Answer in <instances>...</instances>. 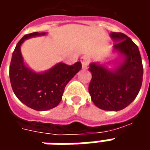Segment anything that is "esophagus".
<instances>
[{
  "instance_id": "1",
  "label": "esophagus",
  "mask_w": 150,
  "mask_h": 150,
  "mask_svg": "<svg viewBox=\"0 0 150 150\" xmlns=\"http://www.w3.org/2000/svg\"><path fill=\"white\" fill-rule=\"evenodd\" d=\"M80 62L82 63V68L83 69H86L88 65V63H89V58L87 56H83V57H82L80 58Z\"/></svg>"
}]
</instances>
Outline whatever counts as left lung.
Wrapping results in <instances>:
<instances>
[{
  "mask_svg": "<svg viewBox=\"0 0 150 150\" xmlns=\"http://www.w3.org/2000/svg\"><path fill=\"white\" fill-rule=\"evenodd\" d=\"M115 43L113 52L122 58L115 68L92 62L89 70L92 79L88 86L91 99L98 108L107 111H119L135 99L141 88L143 64L139 50L128 36L111 32Z\"/></svg>",
  "mask_w": 150,
  "mask_h": 150,
  "instance_id": "8db88e82",
  "label": "left lung"
}]
</instances>
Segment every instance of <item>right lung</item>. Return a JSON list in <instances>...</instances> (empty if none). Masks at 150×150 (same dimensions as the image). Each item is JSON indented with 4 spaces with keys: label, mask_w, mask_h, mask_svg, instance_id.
Wrapping results in <instances>:
<instances>
[{
    "label": "right lung",
    "mask_w": 150,
    "mask_h": 150,
    "mask_svg": "<svg viewBox=\"0 0 150 150\" xmlns=\"http://www.w3.org/2000/svg\"><path fill=\"white\" fill-rule=\"evenodd\" d=\"M46 34L32 32L25 35L16 44L10 64V81L15 95L22 103L37 111L57 106L67 83L82 68L80 62L72 66L59 62L43 72H34L26 66L21 52V44L26 39Z\"/></svg>",
    "instance_id": "add662e5"
}]
</instances>
